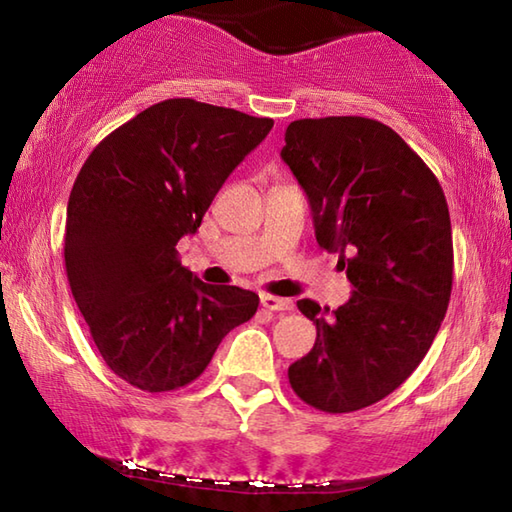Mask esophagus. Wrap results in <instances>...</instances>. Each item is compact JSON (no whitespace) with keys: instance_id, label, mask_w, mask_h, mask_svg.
Masks as SVG:
<instances>
[{"instance_id":"1","label":"esophagus","mask_w":512,"mask_h":512,"mask_svg":"<svg viewBox=\"0 0 512 512\" xmlns=\"http://www.w3.org/2000/svg\"><path fill=\"white\" fill-rule=\"evenodd\" d=\"M262 307L271 311H293V300L280 296H262Z\"/></svg>"}]
</instances>
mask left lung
Masks as SVG:
<instances>
[{
  "mask_svg": "<svg viewBox=\"0 0 512 512\" xmlns=\"http://www.w3.org/2000/svg\"><path fill=\"white\" fill-rule=\"evenodd\" d=\"M284 142L318 246L339 253L354 287L332 314L298 300L318 334L289 384L318 411L352 413L404 384L436 339L454 280L447 201L420 155L377 119H298Z\"/></svg>",
  "mask_w": 512,
  "mask_h": 512,
  "instance_id": "1",
  "label": "left lung"
}]
</instances>
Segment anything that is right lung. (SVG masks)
I'll return each mask as SVG.
<instances>
[{
  "mask_svg": "<svg viewBox=\"0 0 512 512\" xmlns=\"http://www.w3.org/2000/svg\"><path fill=\"white\" fill-rule=\"evenodd\" d=\"M273 119L167 99L94 146L67 203L65 271L106 366L146 393L203 375L259 296L205 284L178 262L232 169Z\"/></svg>",
  "mask_w": 512,
  "mask_h": 512,
  "instance_id": "1",
  "label": "right lung"
}]
</instances>
